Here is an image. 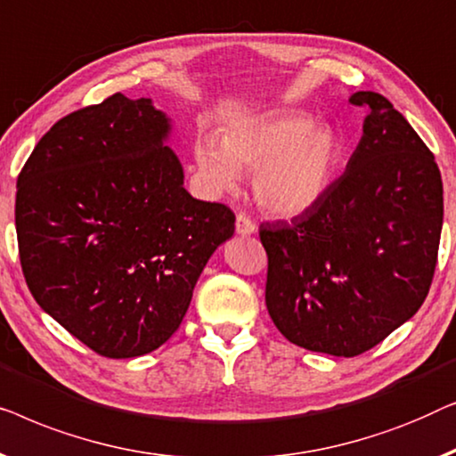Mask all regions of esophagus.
I'll return each mask as SVG.
<instances>
[{
	"instance_id": "obj_1",
	"label": "esophagus",
	"mask_w": 456,
	"mask_h": 456,
	"mask_svg": "<svg viewBox=\"0 0 456 456\" xmlns=\"http://www.w3.org/2000/svg\"><path fill=\"white\" fill-rule=\"evenodd\" d=\"M235 231L240 235H252L256 231V223L249 219L246 213H240V215H237V221H235Z\"/></svg>"
}]
</instances>
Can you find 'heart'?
<instances>
[{"mask_svg": "<svg viewBox=\"0 0 456 456\" xmlns=\"http://www.w3.org/2000/svg\"><path fill=\"white\" fill-rule=\"evenodd\" d=\"M196 163L216 190H235L241 171H256L254 194L266 213L297 216L316 207L335 177L343 146L337 132L304 113L252 121L223 136H200Z\"/></svg>", "mask_w": 456, "mask_h": 456, "instance_id": "1", "label": "heart"}]
</instances>
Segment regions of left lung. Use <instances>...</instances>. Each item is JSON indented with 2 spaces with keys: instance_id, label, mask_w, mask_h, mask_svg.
Masks as SVG:
<instances>
[{
  "instance_id": "obj_1",
  "label": "left lung",
  "mask_w": 456,
  "mask_h": 456,
  "mask_svg": "<svg viewBox=\"0 0 456 456\" xmlns=\"http://www.w3.org/2000/svg\"><path fill=\"white\" fill-rule=\"evenodd\" d=\"M368 109L347 169L291 223H262L266 307L287 341L337 357L376 347L419 310L444 215L432 151L387 97Z\"/></svg>"
}]
</instances>
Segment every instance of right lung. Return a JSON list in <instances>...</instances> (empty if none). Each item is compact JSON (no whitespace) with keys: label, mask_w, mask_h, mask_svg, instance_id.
<instances>
[{"label":"right lung","mask_w":456,"mask_h":456,"mask_svg":"<svg viewBox=\"0 0 456 456\" xmlns=\"http://www.w3.org/2000/svg\"><path fill=\"white\" fill-rule=\"evenodd\" d=\"M151 99L115 93L66 115L18 175L16 235L37 304L111 359L179 329L210 254L235 231L227 204L191 198Z\"/></svg>","instance_id":"obj_1"}]
</instances>
